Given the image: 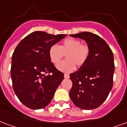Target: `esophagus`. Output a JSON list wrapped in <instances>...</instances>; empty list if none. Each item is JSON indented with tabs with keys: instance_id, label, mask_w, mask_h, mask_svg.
<instances>
[{
	"instance_id": "esophagus-1",
	"label": "esophagus",
	"mask_w": 127,
	"mask_h": 127,
	"mask_svg": "<svg viewBox=\"0 0 127 127\" xmlns=\"http://www.w3.org/2000/svg\"><path fill=\"white\" fill-rule=\"evenodd\" d=\"M64 77L65 79H68V78H69V75H68V74H64Z\"/></svg>"
}]
</instances>
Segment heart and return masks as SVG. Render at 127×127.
I'll use <instances>...</instances> for the list:
<instances>
[{
    "label": "heart",
    "mask_w": 127,
    "mask_h": 127,
    "mask_svg": "<svg viewBox=\"0 0 127 127\" xmlns=\"http://www.w3.org/2000/svg\"><path fill=\"white\" fill-rule=\"evenodd\" d=\"M90 54L87 46L81 44L80 40L68 38L64 40L60 46L52 45L48 50V56L52 63L58 64L61 59L66 54V61L57 65L59 71L69 73L75 71V65L77 67L82 66L87 61Z\"/></svg>",
    "instance_id": "1"
}]
</instances>
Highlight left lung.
<instances>
[{"mask_svg":"<svg viewBox=\"0 0 127 127\" xmlns=\"http://www.w3.org/2000/svg\"><path fill=\"white\" fill-rule=\"evenodd\" d=\"M70 36L85 40L90 54L85 63L70 74L73 86L69 95L79 108H97L106 99L113 86V52L102 37L93 33L85 32Z\"/></svg>","mask_w":127,"mask_h":127,"instance_id":"left-lung-1","label":"left lung"}]
</instances>
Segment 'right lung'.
<instances>
[{
    "instance_id": "1",
    "label": "right lung",
    "mask_w": 127,
    "mask_h": 127,
    "mask_svg": "<svg viewBox=\"0 0 127 127\" xmlns=\"http://www.w3.org/2000/svg\"><path fill=\"white\" fill-rule=\"evenodd\" d=\"M66 36L36 31L23 38L14 50L11 68L13 87L20 102L29 108L48 106L63 80L64 74L51 63L48 50Z\"/></svg>"
}]
</instances>
